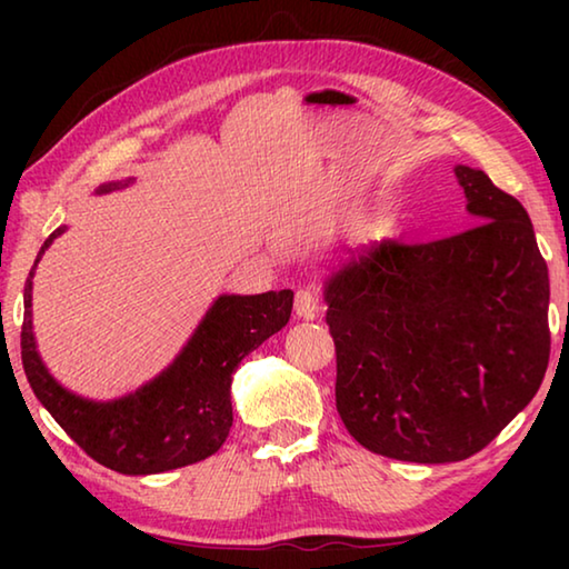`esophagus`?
I'll use <instances>...</instances> for the list:
<instances>
[{
    "label": "esophagus",
    "mask_w": 569,
    "mask_h": 569,
    "mask_svg": "<svg viewBox=\"0 0 569 569\" xmlns=\"http://www.w3.org/2000/svg\"><path fill=\"white\" fill-rule=\"evenodd\" d=\"M296 316H301V319H316V313H319V296L311 288H301V291H296Z\"/></svg>",
    "instance_id": "34e87169"
}]
</instances>
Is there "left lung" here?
Instances as JSON below:
<instances>
[{"instance_id": "left-lung-1", "label": "left lung", "mask_w": 569, "mask_h": 569, "mask_svg": "<svg viewBox=\"0 0 569 569\" xmlns=\"http://www.w3.org/2000/svg\"><path fill=\"white\" fill-rule=\"evenodd\" d=\"M455 176L477 226L356 248L323 283L343 427L373 455L419 465L485 449L550 361V276L532 220L485 170Z\"/></svg>"}]
</instances>
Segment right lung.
<instances>
[{
  "label": "right lung",
  "mask_w": 569,
  "mask_h": 569,
  "mask_svg": "<svg viewBox=\"0 0 569 569\" xmlns=\"http://www.w3.org/2000/svg\"><path fill=\"white\" fill-rule=\"evenodd\" d=\"M132 178L104 182L98 192L128 188ZM60 226L37 256L62 236ZM24 283L22 366L27 381L54 421L102 467L120 475H160L196 465L223 447L233 427L230 383L238 363L291 319L293 291L218 296L182 351L156 379L120 399L92 401L57 381L37 351L32 331V278Z\"/></svg>",
  "instance_id": "1"
}]
</instances>
